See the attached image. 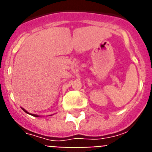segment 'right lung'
<instances>
[{
    "label": "right lung",
    "mask_w": 152,
    "mask_h": 152,
    "mask_svg": "<svg viewBox=\"0 0 152 152\" xmlns=\"http://www.w3.org/2000/svg\"><path fill=\"white\" fill-rule=\"evenodd\" d=\"M21 109H23V111H24L25 113H27V114H29V115H33V116H34V117H39V115H35V114H31V113H28V112H27V110H25L24 109H23V108H21Z\"/></svg>",
    "instance_id": "right-lung-1"
}]
</instances>
